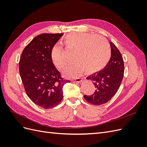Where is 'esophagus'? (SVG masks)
I'll return each mask as SVG.
<instances>
[{"label":"esophagus","mask_w":147,"mask_h":147,"mask_svg":"<svg viewBox=\"0 0 147 147\" xmlns=\"http://www.w3.org/2000/svg\"><path fill=\"white\" fill-rule=\"evenodd\" d=\"M72 82L73 83H80V82H82V78H75V79L72 80Z\"/></svg>","instance_id":"obj_1"}]
</instances>
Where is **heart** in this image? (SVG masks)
I'll return each mask as SVG.
<instances>
[{"instance_id": "b5f03b06", "label": "heart", "mask_w": 147, "mask_h": 147, "mask_svg": "<svg viewBox=\"0 0 147 147\" xmlns=\"http://www.w3.org/2000/svg\"><path fill=\"white\" fill-rule=\"evenodd\" d=\"M64 43L66 48L74 51L72 57L75 59L63 72L68 78H76L84 70L88 73L98 72L108 63L112 55L108 42L98 35L71 33L64 38ZM51 58L58 70H63L67 63L63 55V48L59 43L52 47Z\"/></svg>"}]
</instances>
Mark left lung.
Instances as JSON below:
<instances>
[{
	"label": "left lung",
	"mask_w": 147,
	"mask_h": 147,
	"mask_svg": "<svg viewBox=\"0 0 147 147\" xmlns=\"http://www.w3.org/2000/svg\"><path fill=\"white\" fill-rule=\"evenodd\" d=\"M112 55L105 67L86 78L94 84L96 91L91 96L84 95L85 100L93 105H99L109 102L116 94L124 75V62L121 53L112 42H110Z\"/></svg>",
	"instance_id": "left-lung-1"
}]
</instances>
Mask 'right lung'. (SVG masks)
<instances>
[{
  "instance_id": "obj_1",
  "label": "right lung",
  "mask_w": 147,
  "mask_h": 147,
  "mask_svg": "<svg viewBox=\"0 0 147 147\" xmlns=\"http://www.w3.org/2000/svg\"><path fill=\"white\" fill-rule=\"evenodd\" d=\"M64 34H42L25 47L19 63L20 74L26 94L34 104L48 109L63 98L64 80L53 65L51 51Z\"/></svg>"
}]
</instances>
